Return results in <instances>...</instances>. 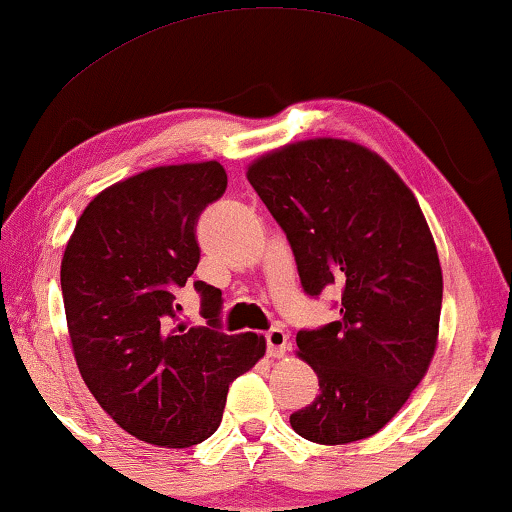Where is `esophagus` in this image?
Instances as JSON below:
<instances>
[{
	"label": "esophagus",
	"mask_w": 512,
	"mask_h": 512,
	"mask_svg": "<svg viewBox=\"0 0 512 512\" xmlns=\"http://www.w3.org/2000/svg\"><path fill=\"white\" fill-rule=\"evenodd\" d=\"M265 342H268L270 358H284L288 351V332L281 328H274L268 332V335H265Z\"/></svg>",
	"instance_id": "esophagus-1"
}]
</instances>
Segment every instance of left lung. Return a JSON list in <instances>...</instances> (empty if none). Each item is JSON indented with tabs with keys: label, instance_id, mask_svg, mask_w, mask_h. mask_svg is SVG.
I'll return each instance as SVG.
<instances>
[{
	"label": "left lung",
	"instance_id": "left-lung-1",
	"mask_svg": "<svg viewBox=\"0 0 512 512\" xmlns=\"http://www.w3.org/2000/svg\"><path fill=\"white\" fill-rule=\"evenodd\" d=\"M247 180L284 228L305 291L342 286L339 321L295 337L321 392L291 427L321 446L369 439L425 379L439 342L443 274L425 214L388 161L344 138L265 152Z\"/></svg>",
	"mask_w": 512,
	"mask_h": 512
}]
</instances>
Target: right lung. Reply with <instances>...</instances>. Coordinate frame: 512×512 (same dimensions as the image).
Returning <instances> with one entry per match:
<instances>
[{
    "instance_id": "1",
    "label": "right lung",
    "mask_w": 512,
    "mask_h": 512,
    "mask_svg": "<svg viewBox=\"0 0 512 512\" xmlns=\"http://www.w3.org/2000/svg\"><path fill=\"white\" fill-rule=\"evenodd\" d=\"M219 161L157 166L96 194L62 258L66 328L78 372L136 439L189 448L217 432L228 385L265 355L256 332L217 330L221 291L194 281L210 323L177 321V288L201 261L196 224L226 191Z\"/></svg>"
}]
</instances>
